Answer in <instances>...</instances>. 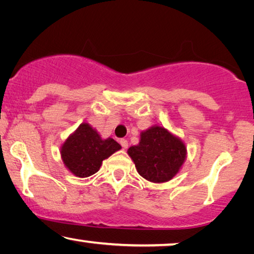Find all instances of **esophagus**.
<instances>
[{
	"instance_id": "obj_1",
	"label": "esophagus",
	"mask_w": 254,
	"mask_h": 254,
	"mask_svg": "<svg viewBox=\"0 0 254 254\" xmlns=\"http://www.w3.org/2000/svg\"><path fill=\"white\" fill-rule=\"evenodd\" d=\"M120 143H121V146H122L124 149L127 148L128 143H127V139H121V140H120Z\"/></svg>"
}]
</instances>
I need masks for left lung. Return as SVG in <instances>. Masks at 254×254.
Instances as JSON below:
<instances>
[{
  "label": "left lung",
  "instance_id": "obj_1",
  "mask_svg": "<svg viewBox=\"0 0 254 254\" xmlns=\"http://www.w3.org/2000/svg\"><path fill=\"white\" fill-rule=\"evenodd\" d=\"M186 146L162 127L141 132L140 142L128 148L138 173L151 183H165L175 177L186 158Z\"/></svg>",
  "mask_w": 254,
  "mask_h": 254
}]
</instances>
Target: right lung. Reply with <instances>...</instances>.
<instances>
[{"instance_id":"1","label":"right lung","mask_w":254,"mask_h":254,"mask_svg":"<svg viewBox=\"0 0 254 254\" xmlns=\"http://www.w3.org/2000/svg\"><path fill=\"white\" fill-rule=\"evenodd\" d=\"M120 149L114 139L103 140L88 123H82L63 145L62 157L71 173L86 178L99 171L103 161Z\"/></svg>"}]
</instances>
